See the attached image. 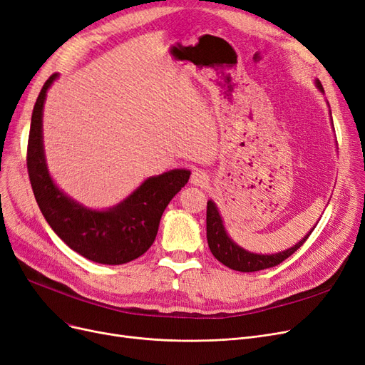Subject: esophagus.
Wrapping results in <instances>:
<instances>
[{
    "instance_id": "34e87169",
    "label": "esophagus",
    "mask_w": 365,
    "mask_h": 365,
    "mask_svg": "<svg viewBox=\"0 0 365 365\" xmlns=\"http://www.w3.org/2000/svg\"><path fill=\"white\" fill-rule=\"evenodd\" d=\"M191 183L195 186H206L209 183V175L205 170L195 168L191 174Z\"/></svg>"
}]
</instances>
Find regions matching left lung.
<instances>
[{"label":"left lung","instance_id":"1","mask_svg":"<svg viewBox=\"0 0 365 365\" xmlns=\"http://www.w3.org/2000/svg\"><path fill=\"white\" fill-rule=\"evenodd\" d=\"M314 84L320 93L325 94L323 91V87L320 84V81L316 79ZM328 103V102H327ZM329 106V103H328ZM329 117H331V126L334 128L332 123V115L329 110ZM316 224L313 225L312 230H309L298 244H294L293 247L284 250V251H278L272 254H259V252H251L245 248L239 247L236 242L228 235L227 228L224 225V220L221 217V212L218 206L215 205L213 200L207 201V217H206V228H207V244L215 255V259L220 260L222 264L227 267L233 269V271L239 272H255V271H262V269H267L279 264L282 260H286L287 257L301 248V245L307 240V237L312 235L314 230Z\"/></svg>","mask_w":365,"mask_h":365}]
</instances>
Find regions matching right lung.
Segmentation results:
<instances>
[{"mask_svg":"<svg viewBox=\"0 0 365 365\" xmlns=\"http://www.w3.org/2000/svg\"><path fill=\"white\" fill-rule=\"evenodd\" d=\"M57 79L58 73L49 76L31 115L26 167L37 205L56 235L83 257L101 264L132 262L152 247L162 213L190 180L191 171L175 168L147 178L120 203L106 209L87 207L67 195L52 179L43 144V106Z\"/></svg>","mask_w":365,"mask_h":365,"instance_id":"right-lung-1","label":"right lung"}]
</instances>
